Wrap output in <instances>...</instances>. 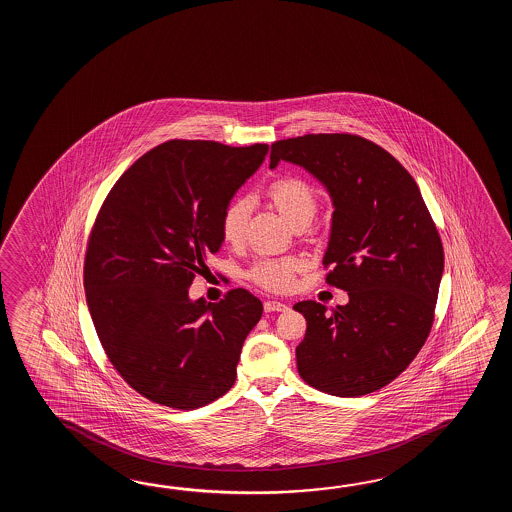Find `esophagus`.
<instances>
[{"instance_id":"34e87169","label":"esophagus","mask_w":512,"mask_h":512,"mask_svg":"<svg viewBox=\"0 0 512 512\" xmlns=\"http://www.w3.org/2000/svg\"><path fill=\"white\" fill-rule=\"evenodd\" d=\"M263 307H265V313H280V311L289 309V305L278 302V300H269L263 304Z\"/></svg>"}]
</instances>
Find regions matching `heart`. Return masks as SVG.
<instances>
[{
	"instance_id": "b5f03b06",
	"label": "heart",
	"mask_w": 512,
	"mask_h": 512,
	"mask_svg": "<svg viewBox=\"0 0 512 512\" xmlns=\"http://www.w3.org/2000/svg\"><path fill=\"white\" fill-rule=\"evenodd\" d=\"M267 194L283 219L294 225L300 219H313L316 214V194L311 186L298 177H280L272 181ZM251 212V203L247 197H236L225 208L221 218V234L225 241L238 243L245 234L247 219ZM302 269V263L296 258H265L252 265V282L271 291L291 289L296 272Z\"/></svg>"
}]
</instances>
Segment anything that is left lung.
Listing matches in <instances>:
<instances>
[{
	"label": "left lung",
	"mask_w": 512,
	"mask_h": 512,
	"mask_svg": "<svg viewBox=\"0 0 512 512\" xmlns=\"http://www.w3.org/2000/svg\"><path fill=\"white\" fill-rule=\"evenodd\" d=\"M280 161L304 168L331 197L327 283L349 296L331 311L315 300L294 305L307 322L298 373L338 397L381 390L423 348L445 269L419 186L381 146L348 133L274 142L272 170Z\"/></svg>",
	"instance_id": "8db88e82"
}]
</instances>
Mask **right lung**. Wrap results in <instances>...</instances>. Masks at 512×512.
Returning a JSON list of instances; mask_svg holds the SVG:
<instances>
[{
	"instance_id": "1",
	"label": "right lung",
	"mask_w": 512,
	"mask_h": 512,
	"mask_svg": "<svg viewBox=\"0 0 512 512\" xmlns=\"http://www.w3.org/2000/svg\"><path fill=\"white\" fill-rule=\"evenodd\" d=\"M269 152L168 141L120 175L98 212L84 265L87 309L111 364L153 403L194 410L236 381L263 305L245 289L219 304L188 289L223 245L221 218Z\"/></svg>"
}]
</instances>
